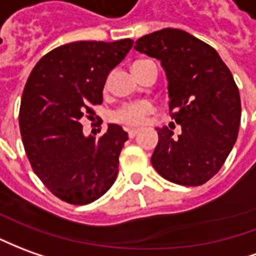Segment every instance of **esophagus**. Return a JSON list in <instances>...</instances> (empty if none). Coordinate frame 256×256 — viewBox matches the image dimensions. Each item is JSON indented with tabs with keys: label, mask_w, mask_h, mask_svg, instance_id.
I'll list each match as a JSON object with an SVG mask.
<instances>
[{
	"label": "esophagus",
	"mask_w": 256,
	"mask_h": 256,
	"mask_svg": "<svg viewBox=\"0 0 256 256\" xmlns=\"http://www.w3.org/2000/svg\"><path fill=\"white\" fill-rule=\"evenodd\" d=\"M137 133H138V128H128V134L130 138H133Z\"/></svg>",
	"instance_id": "1"
}]
</instances>
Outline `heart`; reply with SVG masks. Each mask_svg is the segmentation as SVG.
Wrapping results in <instances>:
<instances>
[{
  "label": "heart",
  "mask_w": 256,
  "mask_h": 256,
  "mask_svg": "<svg viewBox=\"0 0 256 256\" xmlns=\"http://www.w3.org/2000/svg\"><path fill=\"white\" fill-rule=\"evenodd\" d=\"M154 112V105L150 101H137L123 105L116 110L115 120L128 126H140L146 120V115Z\"/></svg>",
  "instance_id": "1"
}]
</instances>
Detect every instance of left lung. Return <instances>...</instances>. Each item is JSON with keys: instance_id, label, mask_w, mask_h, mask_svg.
<instances>
[{"instance_id": "8db88e82", "label": "left lung", "mask_w": 256, "mask_h": 256, "mask_svg": "<svg viewBox=\"0 0 256 256\" xmlns=\"http://www.w3.org/2000/svg\"><path fill=\"white\" fill-rule=\"evenodd\" d=\"M134 50L160 62L168 80L169 110L182 126L178 138L164 126L151 164L162 178L200 186L219 172L237 140L238 88L219 54L180 28H162L136 41Z\"/></svg>"}]
</instances>
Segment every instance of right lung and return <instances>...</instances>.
<instances>
[{
	"mask_svg": "<svg viewBox=\"0 0 256 256\" xmlns=\"http://www.w3.org/2000/svg\"><path fill=\"white\" fill-rule=\"evenodd\" d=\"M133 42H69L44 55L28 76L19 114L23 146L36 174L62 201L90 204L115 183L128 133L110 123L100 138L86 137L80 119L102 102L108 74Z\"/></svg>",
	"mask_w": 256,
	"mask_h": 256,
	"instance_id": "1",
	"label": "right lung"
}]
</instances>
